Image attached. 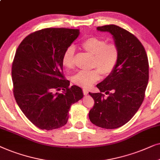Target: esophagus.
<instances>
[{"label":"esophagus","instance_id":"esophagus-1","mask_svg":"<svg viewBox=\"0 0 160 160\" xmlns=\"http://www.w3.org/2000/svg\"><path fill=\"white\" fill-rule=\"evenodd\" d=\"M82 91H83L84 95H87L88 93V89H86V88L82 89Z\"/></svg>","mask_w":160,"mask_h":160}]
</instances>
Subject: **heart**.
Listing matches in <instances>:
<instances>
[{
    "label": "heart",
    "mask_w": 160,
    "mask_h": 160,
    "mask_svg": "<svg viewBox=\"0 0 160 160\" xmlns=\"http://www.w3.org/2000/svg\"><path fill=\"white\" fill-rule=\"evenodd\" d=\"M82 49L93 55L92 67L91 71H80L72 77V81L78 86L88 88L100 78V72L103 75L112 73L118 61L119 52L114 44H107L105 40L101 38L91 37L85 39L81 43ZM74 47H69L63 53L62 58L63 66L66 69H72L74 66Z\"/></svg>",
    "instance_id": "1"
}]
</instances>
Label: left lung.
<instances>
[{
  "label": "left lung",
  "instance_id": "left-lung-1",
  "mask_svg": "<svg viewBox=\"0 0 160 160\" xmlns=\"http://www.w3.org/2000/svg\"><path fill=\"white\" fill-rule=\"evenodd\" d=\"M97 29L112 34L119 58L112 73L97 85L108 97L89 92L94 99L89 119L99 127L116 129L128 122L143 101L148 81V57L141 42L127 30L115 25Z\"/></svg>",
  "mask_w": 160,
  "mask_h": 160
}]
</instances>
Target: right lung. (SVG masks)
Instances as JSON below:
<instances>
[{
	"instance_id": "right-lung-1",
	"label": "right lung",
	"mask_w": 160,
	"mask_h": 160,
	"mask_svg": "<svg viewBox=\"0 0 160 160\" xmlns=\"http://www.w3.org/2000/svg\"><path fill=\"white\" fill-rule=\"evenodd\" d=\"M79 29L45 28L29 34L17 49L12 77L17 103L28 119L41 129L64 126L72 104L83 97L63 75L65 50L78 37ZM64 91L54 93L55 90Z\"/></svg>"
}]
</instances>
